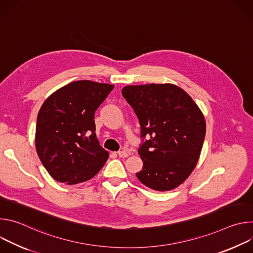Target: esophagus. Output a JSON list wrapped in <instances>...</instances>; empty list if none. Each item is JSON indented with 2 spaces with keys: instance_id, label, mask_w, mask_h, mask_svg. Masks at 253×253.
<instances>
[{
  "instance_id": "34e87169",
  "label": "esophagus",
  "mask_w": 253,
  "mask_h": 253,
  "mask_svg": "<svg viewBox=\"0 0 253 253\" xmlns=\"http://www.w3.org/2000/svg\"><path fill=\"white\" fill-rule=\"evenodd\" d=\"M118 156L121 157V158H125V157H128L129 154H128V152H126V151H119V152H118Z\"/></svg>"
}]
</instances>
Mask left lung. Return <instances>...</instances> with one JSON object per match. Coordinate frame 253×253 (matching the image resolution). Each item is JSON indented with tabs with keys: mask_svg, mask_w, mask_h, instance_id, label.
I'll return each mask as SVG.
<instances>
[{
	"mask_svg": "<svg viewBox=\"0 0 253 253\" xmlns=\"http://www.w3.org/2000/svg\"><path fill=\"white\" fill-rule=\"evenodd\" d=\"M122 95L134 109L141 126L138 154L143 168L140 182L168 191L182 184L194 170L206 133L203 113L193 99L174 84L129 85Z\"/></svg>",
	"mask_w": 253,
	"mask_h": 253,
	"instance_id": "obj_1",
	"label": "left lung"
}]
</instances>
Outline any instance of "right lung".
<instances>
[{"instance_id": "right-lung-1", "label": "right lung", "mask_w": 253, "mask_h": 253, "mask_svg": "<svg viewBox=\"0 0 253 253\" xmlns=\"http://www.w3.org/2000/svg\"><path fill=\"white\" fill-rule=\"evenodd\" d=\"M114 85L89 80L71 82L43 103L37 117L35 143L38 156L59 182L75 185L93 178L109 152L96 137L95 111Z\"/></svg>"}]
</instances>
